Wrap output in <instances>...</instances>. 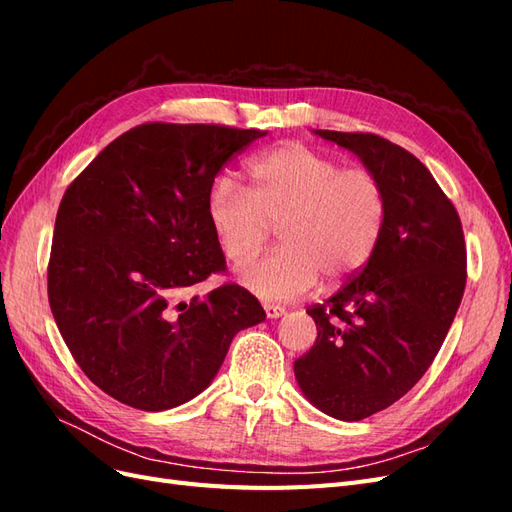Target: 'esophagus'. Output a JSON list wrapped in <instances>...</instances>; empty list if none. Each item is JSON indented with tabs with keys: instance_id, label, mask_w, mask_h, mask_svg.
<instances>
[{
	"instance_id": "esophagus-1",
	"label": "esophagus",
	"mask_w": 512,
	"mask_h": 512,
	"mask_svg": "<svg viewBox=\"0 0 512 512\" xmlns=\"http://www.w3.org/2000/svg\"><path fill=\"white\" fill-rule=\"evenodd\" d=\"M262 307H265V314H267L269 320L280 318V316H284V312H286V309H284L282 305H273V303H265Z\"/></svg>"
}]
</instances>
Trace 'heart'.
<instances>
[{
    "label": "heart",
    "mask_w": 512,
    "mask_h": 512,
    "mask_svg": "<svg viewBox=\"0 0 512 512\" xmlns=\"http://www.w3.org/2000/svg\"><path fill=\"white\" fill-rule=\"evenodd\" d=\"M386 200L363 168L286 143L250 164V192L218 177L207 192V222L232 265L252 260L280 226L284 247L243 269L241 284L267 301L305 297L320 273L346 280L374 254Z\"/></svg>",
    "instance_id": "heart-1"
}]
</instances>
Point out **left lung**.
<instances>
[{
  "instance_id": "obj_1",
  "label": "left lung",
  "mask_w": 512,
  "mask_h": 512,
  "mask_svg": "<svg viewBox=\"0 0 512 512\" xmlns=\"http://www.w3.org/2000/svg\"><path fill=\"white\" fill-rule=\"evenodd\" d=\"M352 151L384 192L374 254L329 301L307 309L316 344L294 361L303 395L339 421L389 408L423 378L466 288L459 215L410 151L376 134L314 130Z\"/></svg>"
}]
</instances>
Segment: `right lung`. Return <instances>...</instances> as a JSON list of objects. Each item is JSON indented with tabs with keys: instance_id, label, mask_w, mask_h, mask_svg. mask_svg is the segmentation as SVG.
Returning <instances> with one entry per match:
<instances>
[{
	"instance_id": "1",
	"label": "right lung",
	"mask_w": 512,
	"mask_h": 512,
	"mask_svg": "<svg viewBox=\"0 0 512 512\" xmlns=\"http://www.w3.org/2000/svg\"><path fill=\"white\" fill-rule=\"evenodd\" d=\"M267 130L145 123L104 147L55 220L49 303L85 376L145 412L177 408L218 374L232 337L267 318L254 294L190 286L224 269L207 222L220 168Z\"/></svg>"
}]
</instances>
